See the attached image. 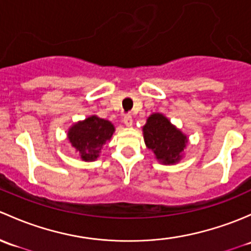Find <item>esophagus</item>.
<instances>
[{
  "label": "esophagus",
  "instance_id": "1",
  "mask_svg": "<svg viewBox=\"0 0 251 251\" xmlns=\"http://www.w3.org/2000/svg\"><path fill=\"white\" fill-rule=\"evenodd\" d=\"M123 123H125L126 126H133V118H131V116H126V117L123 118Z\"/></svg>",
  "mask_w": 251,
  "mask_h": 251
}]
</instances>
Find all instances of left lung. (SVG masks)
Segmentation results:
<instances>
[{
    "instance_id": "1",
    "label": "left lung",
    "mask_w": 251,
    "mask_h": 251,
    "mask_svg": "<svg viewBox=\"0 0 251 251\" xmlns=\"http://www.w3.org/2000/svg\"><path fill=\"white\" fill-rule=\"evenodd\" d=\"M146 147L154 153L162 164H176L182 159L188 138L163 113L154 112L149 116L143 126Z\"/></svg>"
}]
</instances>
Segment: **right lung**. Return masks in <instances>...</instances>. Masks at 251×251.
Segmentation results:
<instances>
[{
	"label": "right lung",
	"mask_w": 251,
	"mask_h": 251,
	"mask_svg": "<svg viewBox=\"0 0 251 251\" xmlns=\"http://www.w3.org/2000/svg\"><path fill=\"white\" fill-rule=\"evenodd\" d=\"M115 133L110 121L92 115L86 120L74 123L68 130V140L82 161L94 162L99 158L102 147Z\"/></svg>",
	"instance_id": "right-lung-1"
}]
</instances>
